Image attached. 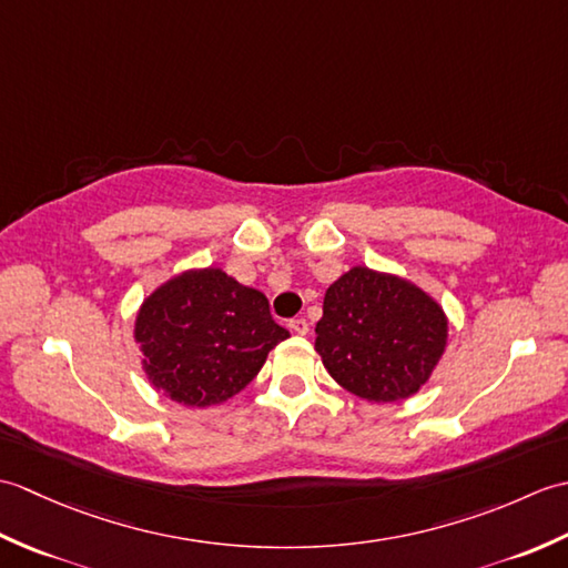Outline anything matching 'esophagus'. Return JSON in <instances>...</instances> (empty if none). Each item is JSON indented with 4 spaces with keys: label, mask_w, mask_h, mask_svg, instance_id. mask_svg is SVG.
<instances>
[{
    "label": "esophagus",
    "mask_w": 568,
    "mask_h": 568,
    "mask_svg": "<svg viewBox=\"0 0 568 568\" xmlns=\"http://www.w3.org/2000/svg\"><path fill=\"white\" fill-rule=\"evenodd\" d=\"M291 332H295V334H300V336H305V334L310 332V324H307V320H305V317H295V320H291Z\"/></svg>",
    "instance_id": "34e87169"
}]
</instances>
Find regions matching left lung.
<instances>
[{
	"label": "left lung",
	"instance_id": "8db88e82",
	"mask_svg": "<svg viewBox=\"0 0 568 568\" xmlns=\"http://www.w3.org/2000/svg\"><path fill=\"white\" fill-rule=\"evenodd\" d=\"M315 348L329 376L368 403H395L427 383L446 346L434 300L388 273L352 268L329 285Z\"/></svg>",
	"mask_w": 568,
	"mask_h": 568
}]
</instances>
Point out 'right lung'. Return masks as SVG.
<instances>
[{
	"mask_svg": "<svg viewBox=\"0 0 568 568\" xmlns=\"http://www.w3.org/2000/svg\"><path fill=\"white\" fill-rule=\"evenodd\" d=\"M287 336L271 317L265 295L220 268L173 277L136 317L149 381L187 407L224 403L246 388L271 348Z\"/></svg>",
	"mask_w": 568,
	"mask_h": 568,
	"instance_id": "right-lung-1",
	"label": "right lung"
}]
</instances>
